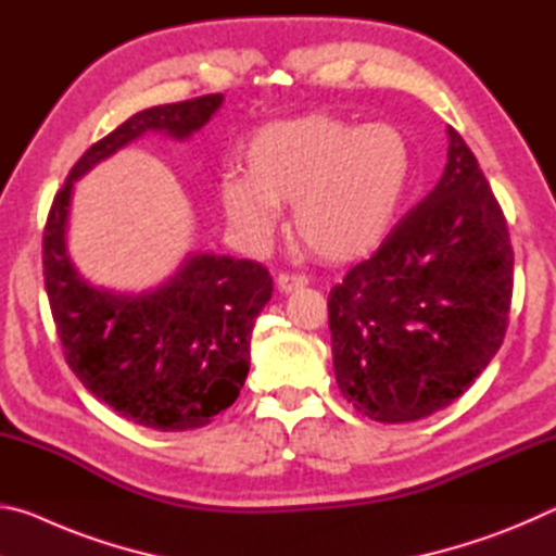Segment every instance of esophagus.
<instances>
[{
  "mask_svg": "<svg viewBox=\"0 0 556 556\" xmlns=\"http://www.w3.org/2000/svg\"><path fill=\"white\" fill-rule=\"evenodd\" d=\"M308 285V279L304 275H281L277 277V289L281 294H289V291H296V289H304Z\"/></svg>",
  "mask_w": 556,
  "mask_h": 556,
  "instance_id": "obj_1",
  "label": "esophagus"
}]
</instances>
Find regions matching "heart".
<instances>
[{"instance_id":"heart-1","label":"heart","mask_w":556,"mask_h":556,"mask_svg":"<svg viewBox=\"0 0 556 556\" xmlns=\"http://www.w3.org/2000/svg\"><path fill=\"white\" fill-rule=\"evenodd\" d=\"M242 172L218 181L232 232L257 250L291 203L294 232L318 257L351 262L388 238L409 191L414 152L390 122L357 125L304 115L260 127L242 147Z\"/></svg>"}]
</instances>
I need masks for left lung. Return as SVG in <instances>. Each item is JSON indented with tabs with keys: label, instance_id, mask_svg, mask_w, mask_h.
I'll list each match as a JSON object with an SVG mask.
<instances>
[{
	"label": "left lung",
	"instance_id": "left-lung-1",
	"mask_svg": "<svg viewBox=\"0 0 556 556\" xmlns=\"http://www.w3.org/2000/svg\"><path fill=\"white\" fill-rule=\"evenodd\" d=\"M446 131L434 191L328 294L338 390L382 425L448 407L488 368L507 328L510 235L473 152Z\"/></svg>",
	"mask_w": 556,
	"mask_h": 556
}]
</instances>
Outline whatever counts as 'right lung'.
Returning a JSON list of instances; mask_svg holds the SVG:
<instances>
[{
    "mask_svg": "<svg viewBox=\"0 0 556 556\" xmlns=\"http://www.w3.org/2000/svg\"><path fill=\"white\" fill-rule=\"evenodd\" d=\"M223 100L218 92L156 105L122 122L71 168L43 230L46 294L65 363L100 402L159 431L205 427L238 400L271 277L252 260L188 252L174 275L139 294L92 285L68 252L73 186L147 131L184 142Z\"/></svg>",
    "mask_w": 556,
    "mask_h": 556,
    "instance_id": "1",
    "label": "right lung"
}]
</instances>
